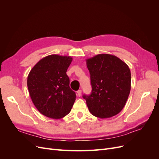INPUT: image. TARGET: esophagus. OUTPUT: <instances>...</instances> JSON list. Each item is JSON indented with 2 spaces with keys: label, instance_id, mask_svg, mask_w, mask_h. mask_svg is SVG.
<instances>
[{
  "label": "esophagus",
  "instance_id": "obj_1",
  "mask_svg": "<svg viewBox=\"0 0 159 159\" xmlns=\"http://www.w3.org/2000/svg\"><path fill=\"white\" fill-rule=\"evenodd\" d=\"M77 95H78V97H80V96L81 95V89H80V90L77 91Z\"/></svg>",
  "mask_w": 159,
  "mask_h": 159
}]
</instances>
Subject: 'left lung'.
<instances>
[{
	"label": "left lung",
	"mask_w": 159,
	"mask_h": 159,
	"mask_svg": "<svg viewBox=\"0 0 159 159\" xmlns=\"http://www.w3.org/2000/svg\"><path fill=\"white\" fill-rule=\"evenodd\" d=\"M92 87L84 95L89 112L101 119L115 116L125 105L131 91V76L129 66L118 57L98 54L86 59Z\"/></svg>",
	"instance_id": "obj_1"
}]
</instances>
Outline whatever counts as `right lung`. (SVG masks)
<instances>
[{
    "mask_svg": "<svg viewBox=\"0 0 159 159\" xmlns=\"http://www.w3.org/2000/svg\"><path fill=\"white\" fill-rule=\"evenodd\" d=\"M71 56L52 54L43 57L33 67L27 78L30 98L39 112L52 119L68 115L76 95L70 88L67 70Z\"/></svg>",
    "mask_w": 159,
    "mask_h": 159,
    "instance_id": "obj_1",
    "label": "right lung"
}]
</instances>
